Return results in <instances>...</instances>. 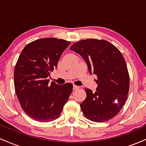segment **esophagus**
I'll return each mask as SVG.
<instances>
[{
	"instance_id": "obj_1",
	"label": "esophagus",
	"mask_w": 146,
	"mask_h": 146,
	"mask_svg": "<svg viewBox=\"0 0 146 146\" xmlns=\"http://www.w3.org/2000/svg\"><path fill=\"white\" fill-rule=\"evenodd\" d=\"M78 88H79V86L73 84V90H77V89H78Z\"/></svg>"
}]
</instances>
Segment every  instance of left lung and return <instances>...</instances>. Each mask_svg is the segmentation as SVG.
I'll list each match as a JSON object with an SVG mask.
<instances>
[{
    "mask_svg": "<svg viewBox=\"0 0 146 146\" xmlns=\"http://www.w3.org/2000/svg\"><path fill=\"white\" fill-rule=\"evenodd\" d=\"M85 60L90 74L98 76L96 91L85 88L86 98L80 104L84 115L95 122L108 121L124 104L130 81L126 63L119 50L104 40L87 39L70 48Z\"/></svg>",
    "mask_w": 146,
    "mask_h": 146,
    "instance_id": "left-lung-1",
    "label": "left lung"
}]
</instances>
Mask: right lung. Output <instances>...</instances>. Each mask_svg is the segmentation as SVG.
<instances>
[{"label":"right lung","mask_w":146,"mask_h":146,"mask_svg":"<svg viewBox=\"0 0 146 146\" xmlns=\"http://www.w3.org/2000/svg\"><path fill=\"white\" fill-rule=\"evenodd\" d=\"M71 44L57 38H42L25 46L14 68V87L21 107L33 119L47 122L59 117L73 84H49L63 51Z\"/></svg>","instance_id":"obj_1"}]
</instances>
